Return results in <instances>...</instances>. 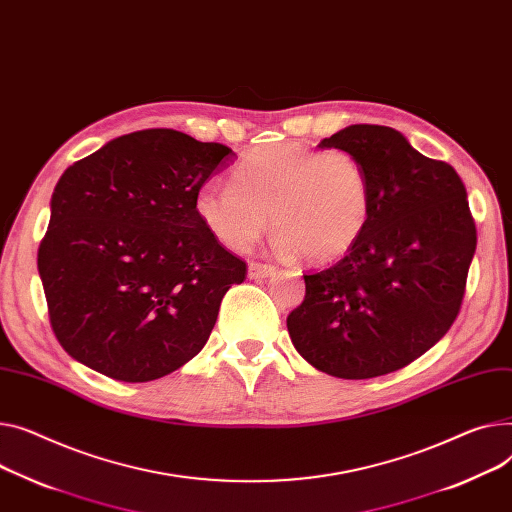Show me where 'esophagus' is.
<instances>
[{
	"instance_id": "esophagus-1",
	"label": "esophagus",
	"mask_w": 512,
	"mask_h": 512,
	"mask_svg": "<svg viewBox=\"0 0 512 512\" xmlns=\"http://www.w3.org/2000/svg\"><path fill=\"white\" fill-rule=\"evenodd\" d=\"M274 271H276V267L269 265V263H259V261L249 263V278H253V280L267 278V276L274 274Z\"/></svg>"
}]
</instances>
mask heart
<instances>
[{"label":"heart","instance_id":"heart-1","mask_svg":"<svg viewBox=\"0 0 512 512\" xmlns=\"http://www.w3.org/2000/svg\"><path fill=\"white\" fill-rule=\"evenodd\" d=\"M195 212L222 245L249 249L274 222L276 247L327 263L346 255L372 216V181L350 152H319L294 142L249 152L232 181L203 183Z\"/></svg>","mask_w":512,"mask_h":512}]
</instances>
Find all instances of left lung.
Here are the masks:
<instances>
[{
  "instance_id": "left-lung-1",
  "label": "left lung",
  "mask_w": 512,
  "mask_h": 512,
  "mask_svg": "<svg viewBox=\"0 0 512 512\" xmlns=\"http://www.w3.org/2000/svg\"><path fill=\"white\" fill-rule=\"evenodd\" d=\"M319 148L354 154L372 181V216L335 265L304 276L288 315L298 354L337 379L395 372L445 335L461 311L478 245L455 168L385 125H350Z\"/></svg>"
}]
</instances>
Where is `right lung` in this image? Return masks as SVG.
Segmentation results:
<instances>
[{"instance_id":"right-lung-1","label":"right lung","mask_w":512,"mask_h":512,"mask_svg":"<svg viewBox=\"0 0 512 512\" xmlns=\"http://www.w3.org/2000/svg\"><path fill=\"white\" fill-rule=\"evenodd\" d=\"M234 152L175 129L133 131L74 162L39 247L61 348L115 381L146 383L206 346L247 263L201 224L195 193Z\"/></svg>"}]
</instances>
